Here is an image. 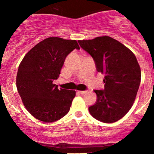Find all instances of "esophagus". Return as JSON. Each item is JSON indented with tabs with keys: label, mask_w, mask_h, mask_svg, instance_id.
Returning a JSON list of instances; mask_svg holds the SVG:
<instances>
[{
	"label": "esophagus",
	"mask_w": 154,
	"mask_h": 154,
	"mask_svg": "<svg viewBox=\"0 0 154 154\" xmlns=\"http://www.w3.org/2000/svg\"><path fill=\"white\" fill-rule=\"evenodd\" d=\"M78 92H79V93H80V94H85L86 92V91H78Z\"/></svg>",
	"instance_id": "obj_1"
}]
</instances>
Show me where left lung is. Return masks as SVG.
Instances as JSON below:
<instances>
[{"label": "left lung", "mask_w": 154, "mask_h": 154, "mask_svg": "<svg viewBox=\"0 0 154 154\" xmlns=\"http://www.w3.org/2000/svg\"><path fill=\"white\" fill-rule=\"evenodd\" d=\"M92 57L97 72L104 73V90H94L95 104L88 109L103 123L122 119L133 104L141 82V70L134 54L119 41L109 36L79 41Z\"/></svg>", "instance_id": "1"}]
</instances>
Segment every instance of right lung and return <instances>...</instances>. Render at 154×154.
Listing matches in <instances>:
<instances>
[{
	"instance_id": "add662e5",
	"label": "right lung",
	"mask_w": 154,
	"mask_h": 154,
	"mask_svg": "<svg viewBox=\"0 0 154 154\" xmlns=\"http://www.w3.org/2000/svg\"><path fill=\"white\" fill-rule=\"evenodd\" d=\"M80 50L75 40L45 38L24 56L17 74V88L27 111L39 121L52 123L69 111L75 91L58 89V79L67 55Z\"/></svg>"
}]
</instances>
